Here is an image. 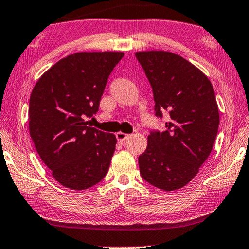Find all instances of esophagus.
Listing matches in <instances>:
<instances>
[{
	"mask_svg": "<svg viewBox=\"0 0 249 249\" xmlns=\"http://www.w3.org/2000/svg\"><path fill=\"white\" fill-rule=\"evenodd\" d=\"M127 137H128V134H125V133H123V132L116 133V139H117V141H120V142H124Z\"/></svg>",
	"mask_w": 249,
	"mask_h": 249,
	"instance_id": "34e87169",
	"label": "esophagus"
}]
</instances>
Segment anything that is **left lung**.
Instances as JSON below:
<instances>
[{
  "mask_svg": "<svg viewBox=\"0 0 249 249\" xmlns=\"http://www.w3.org/2000/svg\"><path fill=\"white\" fill-rule=\"evenodd\" d=\"M135 57L150 81L155 116L169 112L164 132L151 131L139 157L144 180L164 191L178 190L199 172L216 140L219 110L213 85L201 70L168 51H140Z\"/></svg>",
  "mask_w": 249,
  "mask_h": 249,
  "instance_id": "obj_1",
  "label": "left lung"
}]
</instances>
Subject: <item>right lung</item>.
Here are the masks:
<instances>
[{"mask_svg": "<svg viewBox=\"0 0 249 249\" xmlns=\"http://www.w3.org/2000/svg\"><path fill=\"white\" fill-rule=\"evenodd\" d=\"M123 53L70 54L36 81L30 96L29 129L36 150L59 183L85 190L104 179L116 145L110 133L90 127L107 79Z\"/></svg>", "mask_w": 249, "mask_h": 249, "instance_id": "right-lung-1", "label": "right lung"}]
</instances>
